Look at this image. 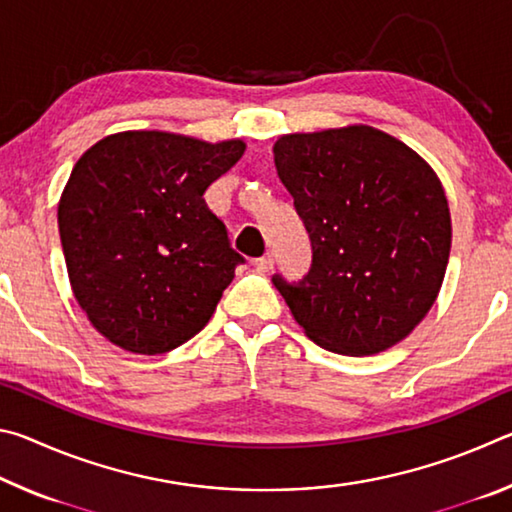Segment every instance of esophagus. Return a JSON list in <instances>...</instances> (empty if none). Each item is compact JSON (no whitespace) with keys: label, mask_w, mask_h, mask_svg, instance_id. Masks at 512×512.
Instances as JSON below:
<instances>
[{"label":"esophagus","mask_w":512,"mask_h":512,"mask_svg":"<svg viewBox=\"0 0 512 512\" xmlns=\"http://www.w3.org/2000/svg\"><path fill=\"white\" fill-rule=\"evenodd\" d=\"M273 264H275V259H273V255H271V253H266L264 257L255 259V266H257V271H262V273H268V271H271Z\"/></svg>","instance_id":"1"}]
</instances>
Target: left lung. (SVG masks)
<instances>
[{
  "mask_svg": "<svg viewBox=\"0 0 512 512\" xmlns=\"http://www.w3.org/2000/svg\"><path fill=\"white\" fill-rule=\"evenodd\" d=\"M273 160L314 250L300 284L273 277L296 323L350 357L404 341L436 302L452 250L436 171L366 124L282 135Z\"/></svg>",
  "mask_w": 512,
  "mask_h": 512,
  "instance_id": "8db88e82",
  "label": "left lung"
}]
</instances>
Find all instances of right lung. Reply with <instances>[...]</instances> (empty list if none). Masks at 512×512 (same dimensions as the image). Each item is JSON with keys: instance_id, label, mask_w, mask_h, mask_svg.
I'll return each instance as SVG.
<instances>
[{"instance_id": "obj_1", "label": "right lung", "mask_w": 512, "mask_h": 512, "mask_svg": "<svg viewBox=\"0 0 512 512\" xmlns=\"http://www.w3.org/2000/svg\"><path fill=\"white\" fill-rule=\"evenodd\" d=\"M244 151L241 140L124 131L74 164L60 244L76 302L112 345L162 354L210 323L244 257L203 194Z\"/></svg>"}]
</instances>
